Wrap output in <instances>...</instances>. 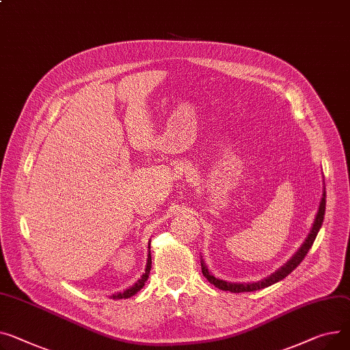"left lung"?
Masks as SVG:
<instances>
[{
  "instance_id": "1",
  "label": "left lung",
  "mask_w": 350,
  "mask_h": 350,
  "mask_svg": "<svg viewBox=\"0 0 350 350\" xmlns=\"http://www.w3.org/2000/svg\"><path fill=\"white\" fill-rule=\"evenodd\" d=\"M325 197H327V193H325L323 190V194H322V200H321V204H319V209H318V214L315 217V221H314V225H312V229L308 234L306 242L301 245V247L298 249V252L293 256V258L283 266L278 269L277 271H274L271 275L263 278V280L260 282H256V283H228V282H224V280H219V278L214 277L211 273L208 271L204 260H201V269H202V274L204 277L206 278V280L214 284L217 288L219 290H224V291H230V293H246V291H256V290H262L265 287H269L277 282L283 280L284 277H287L302 260H304V258L307 256L308 250L311 249L318 232L322 226V222H323V215H325V204H327V201H325Z\"/></svg>"
}]
</instances>
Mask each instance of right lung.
<instances>
[{"label":"right lung","instance_id":"obj_1","mask_svg":"<svg viewBox=\"0 0 350 350\" xmlns=\"http://www.w3.org/2000/svg\"><path fill=\"white\" fill-rule=\"evenodd\" d=\"M150 269H152V256H150V247H149V254H148V263H146V269H145V273L142 274V277L139 278V280L132 286V287H129V288H126L125 291H121V293H116V294H112L111 295V298H118V299H121V298H129V297H132V295H135L139 290L141 288H144V286H145V283H146V280L149 278V273H150Z\"/></svg>","mask_w":350,"mask_h":350}]
</instances>
